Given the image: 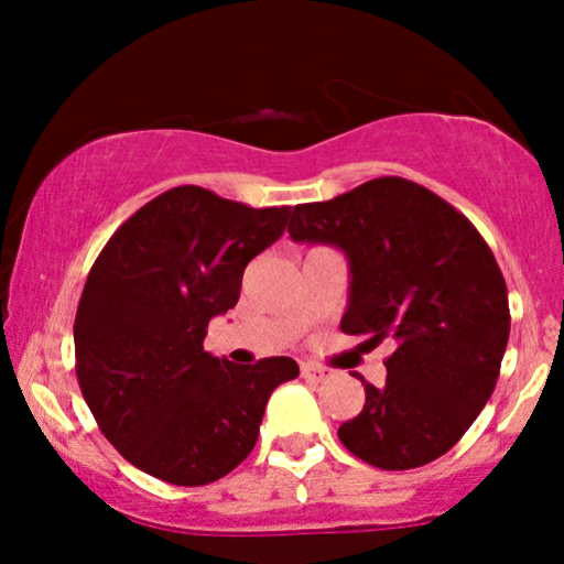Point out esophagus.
Wrapping results in <instances>:
<instances>
[{
    "instance_id": "1",
    "label": "esophagus",
    "mask_w": 564,
    "mask_h": 564,
    "mask_svg": "<svg viewBox=\"0 0 564 564\" xmlns=\"http://www.w3.org/2000/svg\"><path fill=\"white\" fill-rule=\"evenodd\" d=\"M302 377L310 381H326L328 377H332V371H328L326 366H318V364H302Z\"/></svg>"
}]
</instances>
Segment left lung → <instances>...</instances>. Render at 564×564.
Segmentation results:
<instances>
[{
	"label": "left lung",
	"instance_id": "left-lung-1",
	"mask_svg": "<svg viewBox=\"0 0 564 564\" xmlns=\"http://www.w3.org/2000/svg\"><path fill=\"white\" fill-rule=\"evenodd\" d=\"M294 241L334 243L349 260L341 332L394 341L381 387L339 426L341 445L379 469H416L448 453L496 390L509 341V294L475 225L430 187L377 177L294 206Z\"/></svg>",
	"mask_w": 564,
	"mask_h": 564
}]
</instances>
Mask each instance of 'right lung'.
I'll use <instances>...</instances> for the list:
<instances>
[{"label":"right lung","mask_w":564,"mask_h":564,"mask_svg":"<svg viewBox=\"0 0 564 564\" xmlns=\"http://www.w3.org/2000/svg\"><path fill=\"white\" fill-rule=\"evenodd\" d=\"M291 206L254 209L198 185L140 206L108 238L74 321L76 379L129 464L172 485L215 482L254 448L291 358L236 366L204 349L236 307L246 264L281 238Z\"/></svg>","instance_id":"obj_1"}]
</instances>
